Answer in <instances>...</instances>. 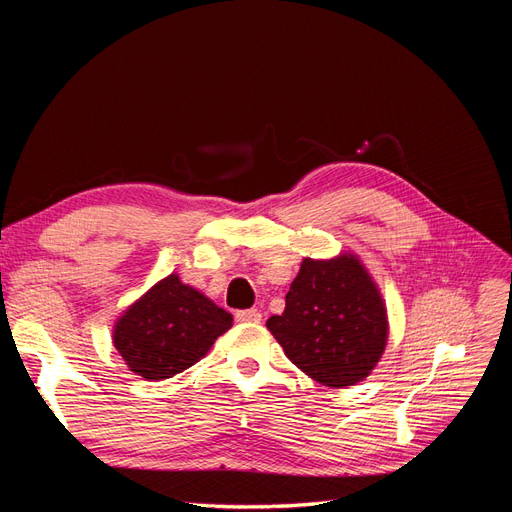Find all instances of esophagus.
<instances>
[{"label":"esophagus","instance_id":"obj_1","mask_svg":"<svg viewBox=\"0 0 512 512\" xmlns=\"http://www.w3.org/2000/svg\"><path fill=\"white\" fill-rule=\"evenodd\" d=\"M237 322H250V324H256L262 320V314L258 312V309H241V312L235 314Z\"/></svg>","mask_w":512,"mask_h":512}]
</instances>
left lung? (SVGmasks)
Masks as SVG:
<instances>
[{
    "label": "left lung",
    "mask_w": 512,
    "mask_h": 512,
    "mask_svg": "<svg viewBox=\"0 0 512 512\" xmlns=\"http://www.w3.org/2000/svg\"><path fill=\"white\" fill-rule=\"evenodd\" d=\"M288 359L312 380L342 389L363 382L389 344L386 301L354 252L303 258L286 309L267 320Z\"/></svg>",
    "instance_id": "obj_1"
}]
</instances>
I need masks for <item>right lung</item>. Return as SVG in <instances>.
Instances as JSON below:
<instances>
[{"mask_svg":"<svg viewBox=\"0 0 512 512\" xmlns=\"http://www.w3.org/2000/svg\"><path fill=\"white\" fill-rule=\"evenodd\" d=\"M230 327L226 309L170 273L123 309L111 337L132 374L160 382L198 363Z\"/></svg>","mask_w":512,"mask_h":512,"instance_id":"right-lung-1","label":"right lung"}]
</instances>
